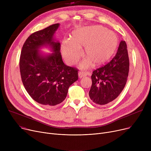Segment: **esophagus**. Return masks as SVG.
I'll return each instance as SVG.
<instances>
[{
  "mask_svg": "<svg viewBox=\"0 0 151 151\" xmlns=\"http://www.w3.org/2000/svg\"><path fill=\"white\" fill-rule=\"evenodd\" d=\"M89 72H86V71H79L78 73V76L80 78H81L83 77H84L86 76H87L88 75H89Z\"/></svg>",
  "mask_w": 151,
  "mask_h": 151,
  "instance_id": "obj_1",
  "label": "esophagus"
}]
</instances>
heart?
<instances>
[{
	"instance_id": "heart-1",
	"label": "heart",
	"mask_w": 151,
	"mask_h": 151,
	"mask_svg": "<svg viewBox=\"0 0 151 151\" xmlns=\"http://www.w3.org/2000/svg\"><path fill=\"white\" fill-rule=\"evenodd\" d=\"M118 44L117 35L101 26L83 27L74 30L71 38L63 40L61 44L63 58L69 65H74L82 55V47L88 58L80 65L81 68L89 67L92 62L99 65L108 60Z\"/></svg>"
}]
</instances>
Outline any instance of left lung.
I'll return each mask as SVG.
<instances>
[{"label":"left lung","mask_w":151,"mask_h":151,"mask_svg":"<svg viewBox=\"0 0 151 151\" xmlns=\"http://www.w3.org/2000/svg\"><path fill=\"white\" fill-rule=\"evenodd\" d=\"M129 71L127 46L124 40H121L113 59L106 65L92 72V83L89 92L91 100L100 105L110 104L114 100L124 88Z\"/></svg>","instance_id":"1"}]
</instances>
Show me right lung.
<instances>
[{
	"mask_svg": "<svg viewBox=\"0 0 151 151\" xmlns=\"http://www.w3.org/2000/svg\"><path fill=\"white\" fill-rule=\"evenodd\" d=\"M59 23L31 34L24 44L19 60L22 81L29 96L47 106L58 105L69 87L78 80V70L63 62L60 44L54 38ZM48 47L51 53L40 51Z\"/></svg>",
	"mask_w": 151,
	"mask_h": 151,
	"instance_id": "obj_1",
	"label": "right lung"
}]
</instances>
